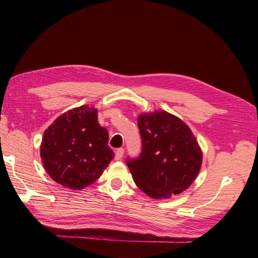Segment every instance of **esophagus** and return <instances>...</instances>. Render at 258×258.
Instances as JSON below:
<instances>
[{"instance_id":"1","label":"esophagus","mask_w":258,"mask_h":258,"mask_svg":"<svg viewBox=\"0 0 258 258\" xmlns=\"http://www.w3.org/2000/svg\"><path fill=\"white\" fill-rule=\"evenodd\" d=\"M123 153H124L123 148H118V150H116V152H115V159L116 160H120L122 158Z\"/></svg>"}]
</instances>
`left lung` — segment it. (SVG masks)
<instances>
[{
    "mask_svg": "<svg viewBox=\"0 0 258 258\" xmlns=\"http://www.w3.org/2000/svg\"><path fill=\"white\" fill-rule=\"evenodd\" d=\"M138 127L142 151L127 157V166L140 189L153 198H168L194 182L202 153L190 129L165 111L140 115Z\"/></svg>",
    "mask_w": 258,
    "mask_h": 258,
    "instance_id": "left-lung-1",
    "label": "left lung"
}]
</instances>
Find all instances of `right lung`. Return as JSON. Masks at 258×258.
<instances>
[{
	"mask_svg": "<svg viewBox=\"0 0 258 258\" xmlns=\"http://www.w3.org/2000/svg\"><path fill=\"white\" fill-rule=\"evenodd\" d=\"M97 112L88 105L76 107L59 116L44 132V168L54 182L68 188L82 189L95 183L115 156Z\"/></svg>",
	"mask_w": 258,
	"mask_h": 258,
	"instance_id": "1",
	"label": "right lung"
}]
</instances>
